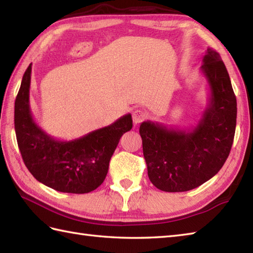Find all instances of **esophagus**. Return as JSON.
Segmentation results:
<instances>
[{"label":"esophagus","instance_id":"obj_1","mask_svg":"<svg viewBox=\"0 0 253 253\" xmlns=\"http://www.w3.org/2000/svg\"><path fill=\"white\" fill-rule=\"evenodd\" d=\"M146 118H147V113L143 112L142 110L137 109L132 112V121L136 125L139 123H141L143 120H146Z\"/></svg>","mask_w":253,"mask_h":253}]
</instances>
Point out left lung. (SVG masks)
Wrapping results in <instances>:
<instances>
[{
	"label": "left lung",
	"instance_id": "obj_1",
	"mask_svg": "<svg viewBox=\"0 0 253 253\" xmlns=\"http://www.w3.org/2000/svg\"><path fill=\"white\" fill-rule=\"evenodd\" d=\"M200 71L209 99L195 127L178 129L147 121L139 129L149 179L162 191L182 192L201 186L218 173L232 149L237 101L227 69L218 53L209 47Z\"/></svg>",
	"mask_w": 253,
	"mask_h": 253
}]
</instances>
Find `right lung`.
Here are the masks:
<instances>
[{"label": "right lung", "mask_w": 253, "mask_h": 253, "mask_svg": "<svg viewBox=\"0 0 253 253\" xmlns=\"http://www.w3.org/2000/svg\"><path fill=\"white\" fill-rule=\"evenodd\" d=\"M31 64L26 69L15 101V131L27 169L52 189L87 193L104 181L110 160L124 133L132 128L131 115L74 140H60L35 122L29 104Z\"/></svg>", "instance_id": "obj_1"}]
</instances>
